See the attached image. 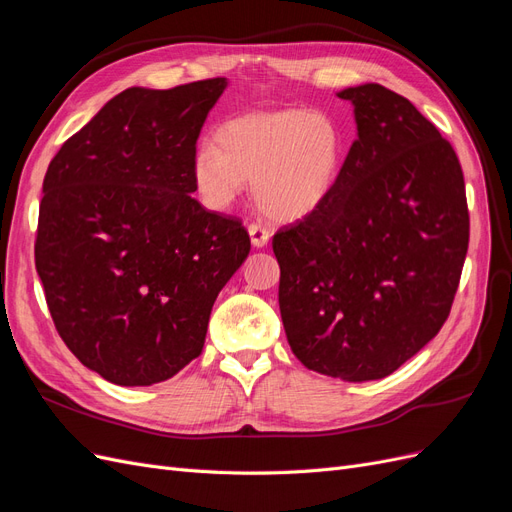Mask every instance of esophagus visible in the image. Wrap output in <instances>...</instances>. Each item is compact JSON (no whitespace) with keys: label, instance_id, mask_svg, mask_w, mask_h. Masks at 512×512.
<instances>
[{"label":"esophagus","instance_id":"34e87169","mask_svg":"<svg viewBox=\"0 0 512 512\" xmlns=\"http://www.w3.org/2000/svg\"><path fill=\"white\" fill-rule=\"evenodd\" d=\"M248 233H250V239H252L254 248H264V245H267V241L271 239V231H269V228L258 224V222H252V224L248 226Z\"/></svg>","mask_w":512,"mask_h":512}]
</instances>
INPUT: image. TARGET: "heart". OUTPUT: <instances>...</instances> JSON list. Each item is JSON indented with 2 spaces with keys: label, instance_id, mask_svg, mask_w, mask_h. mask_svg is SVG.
Listing matches in <instances>:
<instances>
[{
  "label": "heart",
  "instance_id": "obj_1",
  "mask_svg": "<svg viewBox=\"0 0 512 512\" xmlns=\"http://www.w3.org/2000/svg\"><path fill=\"white\" fill-rule=\"evenodd\" d=\"M345 156L339 120L322 110L250 112L222 122L216 146L192 156V184L209 209H228L245 182L269 218L296 222L320 209L337 186Z\"/></svg>",
  "mask_w": 512,
  "mask_h": 512
}]
</instances>
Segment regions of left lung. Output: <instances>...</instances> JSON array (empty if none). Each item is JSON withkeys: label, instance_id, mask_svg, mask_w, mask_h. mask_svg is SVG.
I'll list each match as a JSON object with an SVG mask.
<instances>
[{"label": "left lung", "instance_id": "left-lung-1", "mask_svg": "<svg viewBox=\"0 0 512 512\" xmlns=\"http://www.w3.org/2000/svg\"><path fill=\"white\" fill-rule=\"evenodd\" d=\"M339 97L358 139L324 205L273 235L279 309L309 370L373 381L447 322L470 218L455 150L409 99L381 84Z\"/></svg>", "mask_w": 512, "mask_h": 512}]
</instances>
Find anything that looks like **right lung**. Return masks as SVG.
Listing matches in <instances>:
<instances>
[{
	"label": "right lung",
	"instance_id": "1",
	"mask_svg": "<svg viewBox=\"0 0 512 512\" xmlns=\"http://www.w3.org/2000/svg\"><path fill=\"white\" fill-rule=\"evenodd\" d=\"M224 88H127L48 165L35 269L59 337L105 381L152 385L199 358L211 307L250 254L239 218L190 197Z\"/></svg>",
	"mask_w": 512,
	"mask_h": 512
}]
</instances>
